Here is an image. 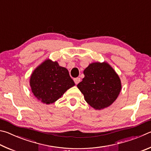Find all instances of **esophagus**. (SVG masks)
I'll return each instance as SVG.
<instances>
[{"mask_svg": "<svg viewBox=\"0 0 151 151\" xmlns=\"http://www.w3.org/2000/svg\"><path fill=\"white\" fill-rule=\"evenodd\" d=\"M74 81H75L76 85H77V84H78L81 82V78H78V77L75 78H74Z\"/></svg>", "mask_w": 151, "mask_h": 151, "instance_id": "esophagus-1", "label": "esophagus"}]
</instances>
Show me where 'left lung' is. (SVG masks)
Returning a JSON list of instances; mask_svg holds the SVG:
<instances>
[{
    "label": "left lung",
    "instance_id": "8db88e82",
    "mask_svg": "<svg viewBox=\"0 0 151 151\" xmlns=\"http://www.w3.org/2000/svg\"><path fill=\"white\" fill-rule=\"evenodd\" d=\"M85 77L77 85L85 101L96 110L108 107L116 100L121 89V80L106 63H94L84 70Z\"/></svg>",
    "mask_w": 151,
    "mask_h": 151
}]
</instances>
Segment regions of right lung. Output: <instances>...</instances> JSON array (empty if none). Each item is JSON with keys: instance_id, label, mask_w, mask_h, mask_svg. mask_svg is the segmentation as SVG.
I'll return each instance as SVG.
<instances>
[{"instance_id": "1", "label": "right lung", "mask_w": 151, "mask_h": 151, "mask_svg": "<svg viewBox=\"0 0 151 151\" xmlns=\"http://www.w3.org/2000/svg\"><path fill=\"white\" fill-rule=\"evenodd\" d=\"M30 85L34 95L46 104L53 103L75 86L68 70L57 62L45 60L32 73Z\"/></svg>"}]
</instances>
